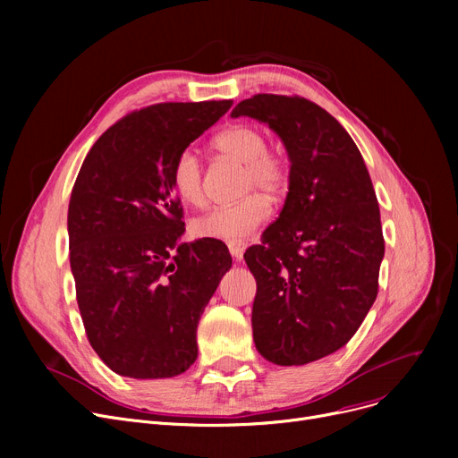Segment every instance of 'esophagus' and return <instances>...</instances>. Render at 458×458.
Returning a JSON list of instances; mask_svg holds the SVG:
<instances>
[{"label":"esophagus","mask_w":458,"mask_h":458,"mask_svg":"<svg viewBox=\"0 0 458 458\" xmlns=\"http://www.w3.org/2000/svg\"><path fill=\"white\" fill-rule=\"evenodd\" d=\"M245 249H247V243H245V242H243V243H228V250H230V254H232V258H233L235 261H239V259L243 258Z\"/></svg>","instance_id":"obj_1"}]
</instances>
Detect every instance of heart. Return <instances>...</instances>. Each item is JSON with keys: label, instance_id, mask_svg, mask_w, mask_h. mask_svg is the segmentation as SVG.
I'll list each match as a JSON object with an SVG mask.
<instances>
[{"label": "heart", "instance_id": "obj_1", "mask_svg": "<svg viewBox=\"0 0 458 458\" xmlns=\"http://www.w3.org/2000/svg\"><path fill=\"white\" fill-rule=\"evenodd\" d=\"M213 148L245 165V191L259 189L276 195L287 180L284 161L267 152V139L252 126H232L213 139ZM173 187L189 206L204 204L202 163L192 148L180 152L173 165ZM271 206L263 195H250L228 206L213 208L192 221L191 230L197 237L216 239L225 243H243L249 233L267 219Z\"/></svg>", "mask_w": 458, "mask_h": 458}]
</instances>
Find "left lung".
Wrapping results in <instances>:
<instances>
[{"instance_id":"obj_1","label":"left lung","mask_w":458,"mask_h":458,"mask_svg":"<svg viewBox=\"0 0 458 458\" xmlns=\"http://www.w3.org/2000/svg\"><path fill=\"white\" fill-rule=\"evenodd\" d=\"M232 116L267 124L292 165L276 223L245 252L256 349L276 366L316 362L352 338L377 299L384 237L369 173L338 120L299 96L256 94Z\"/></svg>"}]
</instances>
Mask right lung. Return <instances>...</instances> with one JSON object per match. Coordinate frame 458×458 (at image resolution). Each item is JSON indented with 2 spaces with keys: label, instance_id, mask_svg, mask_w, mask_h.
Returning a JSON list of instances; mask_svg holds the SVG:
<instances>
[{
  "label": "right lung",
  "instance_id": "obj_1",
  "mask_svg": "<svg viewBox=\"0 0 458 458\" xmlns=\"http://www.w3.org/2000/svg\"><path fill=\"white\" fill-rule=\"evenodd\" d=\"M230 107H144L111 126L81 165L68 204L70 269L87 338L118 375L176 377L199 356L197 327L232 256L223 242L180 243L171 174Z\"/></svg>",
  "mask_w": 458,
  "mask_h": 458
}]
</instances>
